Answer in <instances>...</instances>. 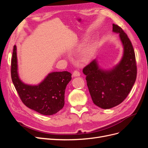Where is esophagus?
Instances as JSON below:
<instances>
[{"mask_svg":"<svg viewBox=\"0 0 148 148\" xmlns=\"http://www.w3.org/2000/svg\"><path fill=\"white\" fill-rule=\"evenodd\" d=\"M79 75H80V73L78 70H75L73 72V76H74V77H79Z\"/></svg>","mask_w":148,"mask_h":148,"instance_id":"obj_1","label":"esophagus"}]
</instances>
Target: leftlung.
Masks as SVG:
<instances>
[{
	"mask_svg": "<svg viewBox=\"0 0 148 148\" xmlns=\"http://www.w3.org/2000/svg\"><path fill=\"white\" fill-rule=\"evenodd\" d=\"M113 31L119 33L124 52L120 64L112 70L99 69L95 60L83 68L89 93L94 104L110 109L122 103L135 83L137 75L135 53L130 40L122 28L113 24Z\"/></svg>",
	"mask_w": 148,
	"mask_h": 148,
	"instance_id": "obj_1",
	"label": "left lung"
}]
</instances>
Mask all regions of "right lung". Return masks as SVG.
<instances>
[{
    "label": "right lung",
    "instance_id": "1",
    "mask_svg": "<svg viewBox=\"0 0 148 148\" xmlns=\"http://www.w3.org/2000/svg\"><path fill=\"white\" fill-rule=\"evenodd\" d=\"M11 77L20 99L28 108L46 115L55 114L63 108L65 88L71 79V74L69 71L49 74L38 86L25 84L18 75L16 46H14L11 61Z\"/></svg>",
    "mask_w": 148,
    "mask_h": 148
}]
</instances>
